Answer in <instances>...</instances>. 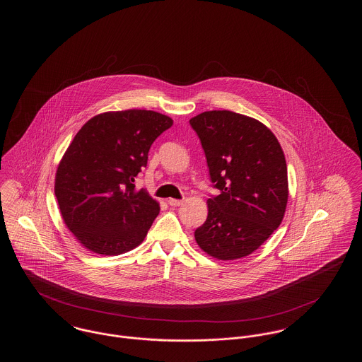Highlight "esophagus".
Returning <instances> with one entry per match:
<instances>
[{
	"label": "esophagus",
	"mask_w": 362,
	"mask_h": 362,
	"mask_svg": "<svg viewBox=\"0 0 362 362\" xmlns=\"http://www.w3.org/2000/svg\"><path fill=\"white\" fill-rule=\"evenodd\" d=\"M167 202H168V205H170V206H180V205L183 204V199H173V198H170Z\"/></svg>",
	"instance_id": "obj_1"
}]
</instances>
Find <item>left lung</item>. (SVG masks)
<instances>
[{"mask_svg": "<svg viewBox=\"0 0 362 362\" xmlns=\"http://www.w3.org/2000/svg\"><path fill=\"white\" fill-rule=\"evenodd\" d=\"M206 156L218 195L207 199L206 221L195 240L223 260L254 252L281 224L288 204V168L276 136L260 122L232 111L189 119Z\"/></svg>", "mask_w": 362, "mask_h": 362, "instance_id": "obj_1", "label": "left lung"}]
</instances>
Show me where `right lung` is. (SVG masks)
Segmentation results:
<instances>
[{"instance_id": "1", "label": "right lung", "mask_w": 362, "mask_h": 362, "mask_svg": "<svg viewBox=\"0 0 362 362\" xmlns=\"http://www.w3.org/2000/svg\"><path fill=\"white\" fill-rule=\"evenodd\" d=\"M173 119L146 110L104 112L86 122L62 157L55 197L70 232L88 250L119 255L145 239L160 207L134 180Z\"/></svg>"}]
</instances>
